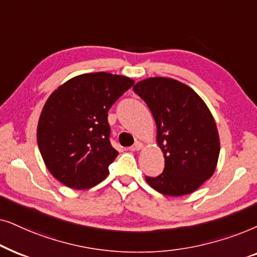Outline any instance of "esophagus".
I'll return each instance as SVG.
<instances>
[{
	"instance_id": "esophagus-1",
	"label": "esophagus",
	"mask_w": 257,
	"mask_h": 257,
	"mask_svg": "<svg viewBox=\"0 0 257 257\" xmlns=\"http://www.w3.org/2000/svg\"><path fill=\"white\" fill-rule=\"evenodd\" d=\"M142 148H143V143L140 142V141H136L135 145L131 148V150H132V152H139V150H141Z\"/></svg>"
}]
</instances>
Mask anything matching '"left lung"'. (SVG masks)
<instances>
[{
    "instance_id": "obj_1",
    "label": "left lung",
    "mask_w": 257,
    "mask_h": 257,
    "mask_svg": "<svg viewBox=\"0 0 257 257\" xmlns=\"http://www.w3.org/2000/svg\"><path fill=\"white\" fill-rule=\"evenodd\" d=\"M134 91L146 102L156 123L157 146L164 169L147 183L167 196L191 194L213 176L220 155L216 122L190 87L170 77H149Z\"/></svg>"
}]
</instances>
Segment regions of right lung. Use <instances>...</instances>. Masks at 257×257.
Instances as JSON below:
<instances>
[{
	"label": "right lung",
	"mask_w": 257,
	"mask_h": 257,
	"mask_svg": "<svg viewBox=\"0 0 257 257\" xmlns=\"http://www.w3.org/2000/svg\"><path fill=\"white\" fill-rule=\"evenodd\" d=\"M134 83L100 71L75 76L51 93L40 115L37 145L55 179L71 189H88L108 176L118 155L109 141L108 111Z\"/></svg>",
	"instance_id": "obj_1"
}]
</instances>
